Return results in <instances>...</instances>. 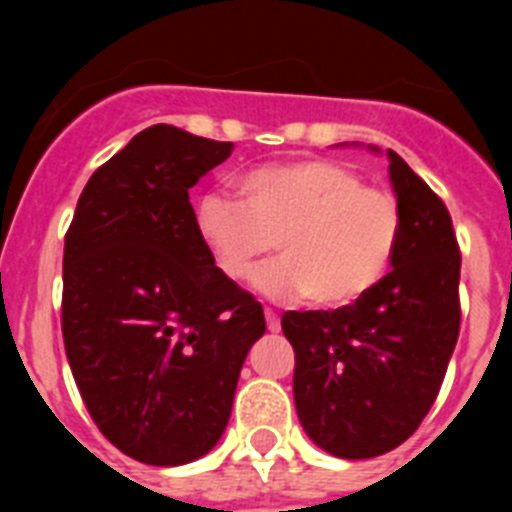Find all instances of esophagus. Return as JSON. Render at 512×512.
I'll list each match as a JSON object with an SVG mask.
<instances>
[{
    "label": "esophagus",
    "mask_w": 512,
    "mask_h": 512,
    "mask_svg": "<svg viewBox=\"0 0 512 512\" xmlns=\"http://www.w3.org/2000/svg\"><path fill=\"white\" fill-rule=\"evenodd\" d=\"M264 315H266V328H269L271 333H279V330H282V320H279L277 312L271 310V307H266Z\"/></svg>",
    "instance_id": "obj_1"
}]
</instances>
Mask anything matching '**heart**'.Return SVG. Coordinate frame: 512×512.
Returning <instances> with one entry per match:
<instances>
[{
  "mask_svg": "<svg viewBox=\"0 0 512 512\" xmlns=\"http://www.w3.org/2000/svg\"><path fill=\"white\" fill-rule=\"evenodd\" d=\"M241 200L205 194L194 228L225 277L243 279L271 248L277 261L253 274V287L277 300L305 297L318 310H343L390 271L402 235L395 194L366 187L333 161L264 164L238 179Z\"/></svg>",
  "mask_w": 512,
  "mask_h": 512,
  "instance_id": "heart-1",
  "label": "heart"
}]
</instances>
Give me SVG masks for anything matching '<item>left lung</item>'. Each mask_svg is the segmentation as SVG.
Returning a JSON list of instances; mask_svg holds the SVG:
<instances>
[{"instance_id":"1","label":"left lung","mask_w":512,"mask_h":512,"mask_svg":"<svg viewBox=\"0 0 512 512\" xmlns=\"http://www.w3.org/2000/svg\"><path fill=\"white\" fill-rule=\"evenodd\" d=\"M387 158L402 212L390 274L351 307L282 315L300 423L338 459H372L408 441L436 402L459 338L451 215L395 151Z\"/></svg>"}]
</instances>
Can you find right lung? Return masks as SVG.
Segmentation results:
<instances>
[{
    "label": "right lung",
    "mask_w": 512,
    "mask_h": 512,
    "mask_svg": "<svg viewBox=\"0 0 512 512\" xmlns=\"http://www.w3.org/2000/svg\"><path fill=\"white\" fill-rule=\"evenodd\" d=\"M233 143L151 125L99 166L63 246V346L81 400L122 454L153 467L220 441L264 307L215 266L189 189Z\"/></svg>",
    "instance_id": "add662e5"
}]
</instances>
